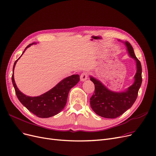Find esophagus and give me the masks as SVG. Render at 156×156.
Instances as JSON below:
<instances>
[{
  "label": "esophagus",
  "instance_id": "34e87169",
  "mask_svg": "<svg viewBox=\"0 0 156 156\" xmlns=\"http://www.w3.org/2000/svg\"><path fill=\"white\" fill-rule=\"evenodd\" d=\"M88 78V74L86 72L83 73L82 74L80 75V80L82 81V82H84Z\"/></svg>",
  "mask_w": 156,
  "mask_h": 156
}]
</instances>
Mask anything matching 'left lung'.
<instances>
[{
	"label": "left lung",
	"mask_w": 156,
	"mask_h": 156,
	"mask_svg": "<svg viewBox=\"0 0 156 156\" xmlns=\"http://www.w3.org/2000/svg\"><path fill=\"white\" fill-rule=\"evenodd\" d=\"M124 43L127 47L129 55L135 60L136 64V73L133 85L123 92H113L108 89L99 80L90 76V80L95 85L94 93L90 99V106L95 113L104 118H117L129 109L137 98L141 85V63L135 55L131 44L128 41Z\"/></svg>",
	"instance_id": "8db88e82"
}]
</instances>
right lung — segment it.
<instances>
[{
	"instance_id": "right-lung-1",
	"label": "right lung",
	"mask_w": 156,
	"mask_h": 156,
	"mask_svg": "<svg viewBox=\"0 0 156 156\" xmlns=\"http://www.w3.org/2000/svg\"><path fill=\"white\" fill-rule=\"evenodd\" d=\"M36 43H32L26 47L22 55L29 47ZM20 56L13 66L14 73L15 65ZM80 81L78 74H73L67 77L56 85L51 89L39 96L31 97L26 96L18 89L14 79V73L12 75V82L14 86L16 96L25 107L33 114L40 118H48L55 115L61 112L66 106L68 94L71 88L76 85Z\"/></svg>"
}]
</instances>
